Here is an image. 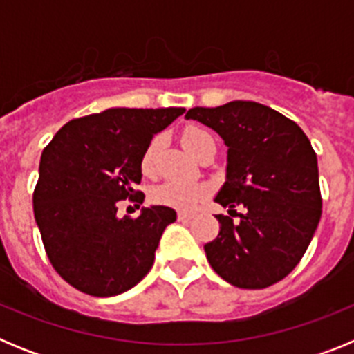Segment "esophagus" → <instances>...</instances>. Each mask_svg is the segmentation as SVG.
Returning <instances> with one entry per match:
<instances>
[{"label": "esophagus", "instance_id": "34e87169", "mask_svg": "<svg viewBox=\"0 0 354 354\" xmlns=\"http://www.w3.org/2000/svg\"><path fill=\"white\" fill-rule=\"evenodd\" d=\"M177 218H179V221H192L193 218H195V214H193V212L179 211V214H177Z\"/></svg>", "mask_w": 354, "mask_h": 354}]
</instances>
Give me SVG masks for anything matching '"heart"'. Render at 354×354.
I'll return each mask as SVG.
<instances>
[{
  "instance_id": "obj_1",
  "label": "heart",
  "mask_w": 354,
  "mask_h": 354,
  "mask_svg": "<svg viewBox=\"0 0 354 354\" xmlns=\"http://www.w3.org/2000/svg\"><path fill=\"white\" fill-rule=\"evenodd\" d=\"M180 143L195 158L205 147L216 145L212 134L200 126L184 127L183 133H180ZM159 145H161V140L154 138L150 142V145L147 147L142 159L143 174H154ZM207 186L202 183H193V180H165V183H161L152 189V200L159 205H167V207L179 209V211H192L207 196Z\"/></svg>"
}]
</instances>
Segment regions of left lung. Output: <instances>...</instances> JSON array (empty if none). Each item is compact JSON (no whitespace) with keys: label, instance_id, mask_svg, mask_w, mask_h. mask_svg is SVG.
<instances>
[{"label":"left lung","instance_id":"obj_1","mask_svg":"<svg viewBox=\"0 0 354 354\" xmlns=\"http://www.w3.org/2000/svg\"><path fill=\"white\" fill-rule=\"evenodd\" d=\"M186 118L220 134L227 179L216 202L239 220L218 214L220 234L204 246L212 270L241 289H264L298 266L321 220L317 156L301 127L273 108L232 101L192 108Z\"/></svg>","mask_w":354,"mask_h":354}]
</instances>
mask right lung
<instances>
[{
    "mask_svg": "<svg viewBox=\"0 0 354 354\" xmlns=\"http://www.w3.org/2000/svg\"><path fill=\"white\" fill-rule=\"evenodd\" d=\"M184 108H109L67 122L42 152L33 212L56 273L97 298L126 292L154 264L162 230L177 214L165 205L118 218V202H143L142 159L154 134Z\"/></svg>",
    "mask_w": 354,
    "mask_h": 354,
    "instance_id": "add662e5",
    "label": "right lung"
}]
</instances>
